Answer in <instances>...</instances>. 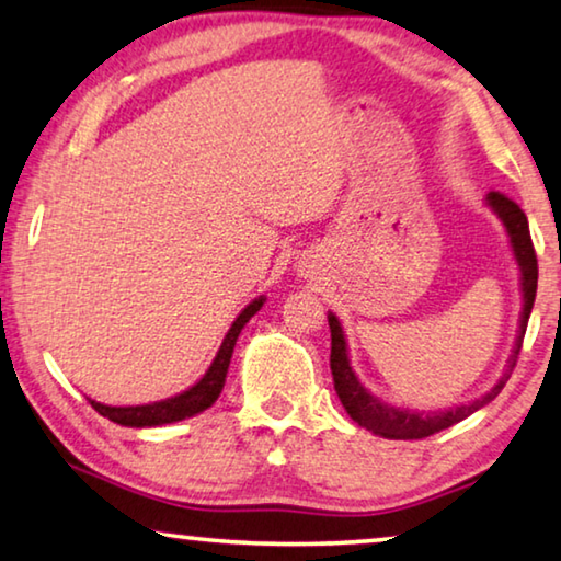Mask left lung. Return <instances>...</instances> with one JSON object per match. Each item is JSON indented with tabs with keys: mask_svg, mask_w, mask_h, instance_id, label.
Listing matches in <instances>:
<instances>
[{
	"mask_svg": "<svg viewBox=\"0 0 561 561\" xmlns=\"http://www.w3.org/2000/svg\"><path fill=\"white\" fill-rule=\"evenodd\" d=\"M486 204L491 206L501 221H504L508 241H512V252L516 264H519L522 272V317H519V337H516V345L512 350V357H508L506 373L501 375L499 382L491 388L486 396L471 400L466 405H456L450 411H411V408H396L386 403V400L375 398L370 390H365V386L357 380V375L353 373V365H350L347 357V342H345V332H342V324L337 317L332 312L328 314L330 322V332H332V353H330V370H332V380H334V390H337L340 403L345 405L347 415L353 417L357 425L373 431L375 436L382 438H392V440H413V438H428L433 433H438L443 428H450V425L463 421L471 413L479 411V408L489 405L494 400L501 388L506 386V380L512 378V370L516 365V357H519L522 342H524V332H526V322H529L531 307H534V297H537V279H539V266H537V254H534V244H531V233H529V221H526V214L519 208V204H514L512 198H506L499 191H491L486 196Z\"/></svg>",
	"mask_w": 561,
	"mask_h": 561,
	"instance_id": "obj_1",
	"label": "left lung"
}]
</instances>
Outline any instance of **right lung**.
I'll return each instance as SVG.
<instances>
[{
    "instance_id": "1",
    "label": "right lung",
    "mask_w": 561,
    "mask_h": 561,
    "mask_svg": "<svg viewBox=\"0 0 561 561\" xmlns=\"http://www.w3.org/2000/svg\"><path fill=\"white\" fill-rule=\"evenodd\" d=\"M264 297H256L254 302H249L244 309H241L237 320L224 337L219 353H216L211 367H208L204 378H201L196 386H191L188 390L179 392V396L158 400V403H148V405H105L98 403V400H90V405L95 411L107 417V421L118 423V425H128V428H150V425H165V423H175L183 421V417H191L196 413H204L206 408H211L219 398V392L224 390V382H227V373H229V363L233 355V345H237L241 330L244 324L252 320V317L262 309Z\"/></svg>"
}]
</instances>
